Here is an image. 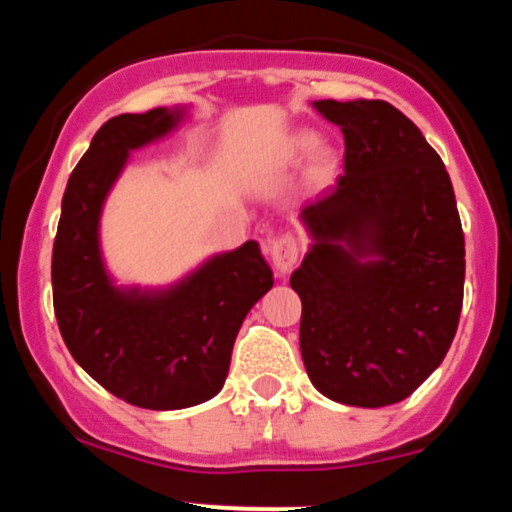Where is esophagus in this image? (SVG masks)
Instances as JSON below:
<instances>
[{
	"mask_svg": "<svg viewBox=\"0 0 512 512\" xmlns=\"http://www.w3.org/2000/svg\"><path fill=\"white\" fill-rule=\"evenodd\" d=\"M298 240L296 236H291V233H286V236H279L272 243V248H269V255H272V262L276 267V272L279 274H289L293 267H296L298 262Z\"/></svg>",
	"mask_w": 512,
	"mask_h": 512,
	"instance_id": "1",
	"label": "esophagus"
}]
</instances>
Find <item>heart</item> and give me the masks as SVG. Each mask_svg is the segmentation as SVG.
I'll return each mask as SVG.
<instances>
[{"mask_svg": "<svg viewBox=\"0 0 512 512\" xmlns=\"http://www.w3.org/2000/svg\"><path fill=\"white\" fill-rule=\"evenodd\" d=\"M317 149V137L315 134H301V137L296 139V142H293V151H296V154H313V151Z\"/></svg>", "mask_w": 512, "mask_h": 512, "instance_id": "b5f03b06", "label": "heart"}]
</instances>
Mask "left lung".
Masks as SVG:
<instances>
[{
    "label": "left lung",
    "instance_id": "left-lung-1",
    "mask_svg": "<svg viewBox=\"0 0 512 512\" xmlns=\"http://www.w3.org/2000/svg\"><path fill=\"white\" fill-rule=\"evenodd\" d=\"M342 127L344 175L301 209L313 236L291 274L301 356L334 402L385 407L443 363L462 310L464 233L448 170L385 101H315Z\"/></svg>",
    "mask_w": 512,
    "mask_h": 512
}]
</instances>
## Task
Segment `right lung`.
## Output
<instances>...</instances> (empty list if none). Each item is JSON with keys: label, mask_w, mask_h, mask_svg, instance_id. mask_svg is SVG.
Listing matches in <instances>:
<instances>
[{"label": "right lung", "mask_w": 512, "mask_h": 512, "mask_svg": "<svg viewBox=\"0 0 512 512\" xmlns=\"http://www.w3.org/2000/svg\"><path fill=\"white\" fill-rule=\"evenodd\" d=\"M182 115L154 108L110 117L69 175L52 245V303L69 354L115 397L154 411L195 407L221 390L240 325L274 284L255 240L166 291L117 289L105 272V197L129 151L166 137Z\"/></svg>", "instance_id": "right-lung-1"}]
</instances>
